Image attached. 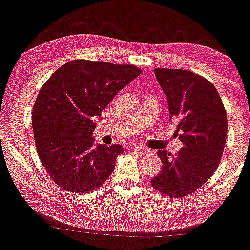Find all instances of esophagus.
Returning a JSON list of instances; mask_svg holds the SVG:
<instances>
[{
	"label": "esophagus",
	"mask_w": 250,
	"mask_h": 250,
	"mask_svg": "<svg viewBox=\"0 0 250 250\" xmlns=\"http://www.w3.org/2000/svg\"><path fill=\"white\" fill-rule=\"evenodd\" d=\"M132 148H134V151L139 155H144L147 153V149H146L145 147H143V146H135V147H132Z\"/></svg>",
	"instance_id": "1"
}]
</instances>
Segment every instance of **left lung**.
I'll return each instance as SVG.
<instances>
[{
    "mask_svg": "<svg viewBox=\"0 0 250 250\" xmlns=\"http://www.w3.org/2000/svg\"><path fill=\"white\" fill-rule=\"evenodd\" d=\"M167 96L170 120L184 147L172 155L160 149L162 169L153 188L171 198L201 188L217 169L228 135V118L217 90L207 79L186 69L155 68Z\"/></svg>",
    "mask_w": 250,
    "mask_h": 250,
    "instance_id": "8db88e82",
    "label": "left lung"
}]
</instances>
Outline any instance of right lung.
<instances>
[{"instance_id": "right-lung-1", "label": "right lung", "mask_w": 250, "mask_h": 250, "mask_svg": "<svg viewBox=\"0 0 250 250\" xmlns=\"http://www.w3.org/2000/svg\"><path fill=\"white\" fill-rule=\"evenodd\" d=\"M141 73L132 65L76 59L43 84L33 107V132L43 167L59 188L89 193L114 170L123 147L95 145L94 121Z\"/></svg>"}]
</instances>
